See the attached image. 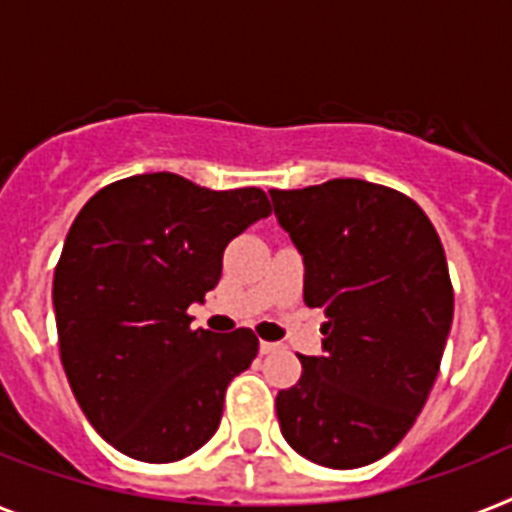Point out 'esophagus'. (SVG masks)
I'll list each match as a JSON object with an SVG mask.
<instances>
[{
  "instance_id": "1",
  "label": "esophagus",
  "mask_w": 512,
  "mask_h": 512,
  "mask_svg": "<svg viewBox=\"0 0 512 512\" xmlns=\"http://www.w3.org/2000/svg\"><path fill=\"white\" fill-rule=\"evenodd\" d=\"M278 344L276 342H260V355H270V352H276Z\"/></svg>"
}]
</instances>
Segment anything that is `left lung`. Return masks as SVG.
Segmentation results:
<instances>
[{"mask_svg":"<svg viewBox=\"0 0 512 512\" xmlns=\"http://www.w3.org/2000/svg\"><path fill=\"white\" fill-rule=\"evenodd\" d=\"M305 260V302L323 307V357L299 355L281 389V434L302 458L360 468L413 429L452 326L447 257L429 215L397 189L334 178L270 189Z\"/></svg>","mask_w":512,"mask_h":512,"instance_id":"left-lung-1","label":"left lung"}]
</instances>
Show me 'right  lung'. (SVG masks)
<instances>
[{
    "mask_svg": "<svg viewBox=\"0 0 512 512\" xmlns=\"http://www.w3.org/2000/svg\"><path fill=\"white\" fill-rule=\"evenodd\" d=\"M270 215L257 186L213 191L144 173L83 205L54 268L60 360L97 434L141 463H176L218 431L228 384L257 355L249 328H191L228 242Z\"/></svg>",
    "mask_w": 512,
    "mask_h": 512,
    "instance_id": "add662e5",
    "label": "right lung"
}]
</instances>
